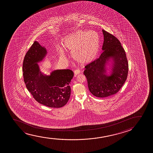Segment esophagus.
Returning <instances> with one entry per match:
<instances>
[{
    "mask_svg": "<svg viewBox=\"0 0 153 153\" xmlns=\"http://www.w3.org/2000/svg\"><path fill=\"white\" fill-rule=\"evenodd\" d=\"M80 73V71L79 69H76L75 71H74V74L75 75H77L78 74H79Z\"/></svg>",
    "mask_w": 153,
    "mask_h": 153,
    "instance_id": "esophagus-1",
    "label": "esophagus"
}]
</instances>
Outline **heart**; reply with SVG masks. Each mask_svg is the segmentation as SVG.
<instances>
[{"label":"heart","mask_w":153,"mask_h":153,"mask_svg":"<svg viewBox=\"0 0 153 153\" xmlns=\"http://www.w3.org/2000/svg\"><path fill=\"white\" fill-rule=\"evenodd\" d=\"M63 46L65 51L71 53L76 62L86 64L94 61L98 54L100 41L96 32L79 30L66 36L63 40ZM57 52L61 57H65L62 48H59Z\"/></svg>","instance_id":"heart-1"}]
</instances>
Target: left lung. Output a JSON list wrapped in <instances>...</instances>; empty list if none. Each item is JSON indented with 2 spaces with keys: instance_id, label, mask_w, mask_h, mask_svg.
Wrapping results in <instances>:
<instances>
[{
  "instance_id": "obj_1",
  "label": "left lung",
  "mask_w": 153,
  "mask_h": 153,
  "mask_svg": "<svg viewBox=\"0 0 153 153\" xmlns=\"http://www.w3.org/2000/svg\"><path fill=\"white\" fill-rule=\"evenodd\" d=\"M103 52L99 58L85 66L84 74L90 92L104 98L117 93L126 82L128 64L119 40L102 30Z\"/></svg>"
}]
</instances>
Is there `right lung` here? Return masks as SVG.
<instances>
[{
  "instance_id": "obj_1",
  "label": "right lung",
  "mask_w": 153,
  "mask_h": 153,
  "mask_svg": "<svg viewBox=\"0 0 153 153\" xmlns=\"http://www.w3.org/2000/svg\"><path fill=\"white\" fill-rule=\"evenodd\" d=\"M44 46L35 41L25 54L23 63V75L26 87L36 101L50 108H61L69 100L73 78L70 69H57L50 75L43 73L38 63L47 54Z\"/></svg>"
}]
</instances>
